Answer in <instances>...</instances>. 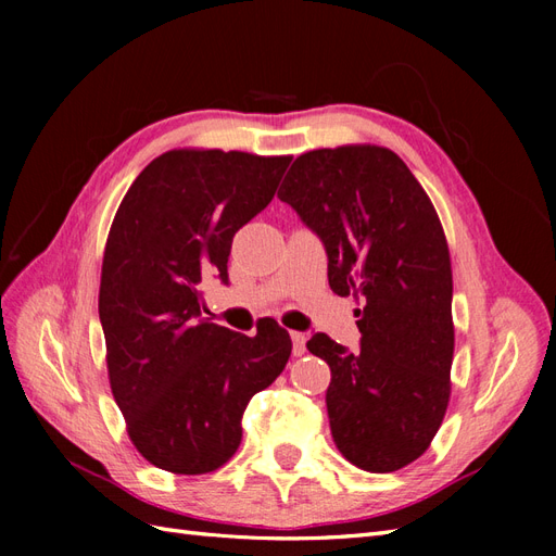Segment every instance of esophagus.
<instances>
[{
    "label": "esophagus",
    "mask_w": 556,
    "mask_h": 556,
    "mask_svg": "<svg viewBox=\"0 0 556 556\" xmlns=\"http://www.w3.org/2000/svg\"><path fill=\"white\" fill-rule=\"evenodd\" d=\"M292 352H294V357L304 355V352H306V333L292 331Z\"/></svg>",
    "instance_id": "obj_1"
}]
</instances>
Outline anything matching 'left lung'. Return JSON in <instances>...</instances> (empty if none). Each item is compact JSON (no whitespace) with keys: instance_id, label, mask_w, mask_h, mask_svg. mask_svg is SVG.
Masks as SVG:
<instances>
[{"instance_id":"left-lung-1","label":"left lung","mask_w":556,"mask_h":556,"mask_svg":"<svg viewBox=\"0 0 556 556\" xmlns=\"http://www.w3.org/2000/svg\"><path fill=\"white\" fill-rule=\"evenodd\" d=\"M280 201L329 257V288L362 301V350L315 333L331 368L327 413L336 447L368 473L422 457L441 429L454 355L452 264L431 199L390 148L355 143L299 155Z\"/></svg>"}]
</instances>
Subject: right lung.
<instances>
[{"label":"right lung","mask_w":556,"mask_h":556,"mask_svg":"<svg viewBox=\"0 0 556 556\" xmlns=\"http://www.w3.org/2000/svg\"><path fill=\"white\" fill-rule=\"evenodd\" d=\"M290 160L169 150L113 217L99 285L109 382L134 447L169 473L225 466L241 445L248 401L290 359V333L276 319L255 336L199 319L201 282H227L233 233L268 206Z\"/></svg>","instance_id":"right-lung-1"}]
</instances>
